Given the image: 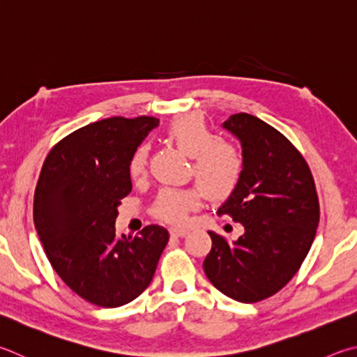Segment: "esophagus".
Wrapping results in <instances>:
<instances>
[{
  "mask_svg": "<svg viewBox=\"0 0 357 357\" xmlns=\"http://www.w3.org/2000/svg\"><path fill=\"white\" fill-rule=\"evenodd\" d=\"M170 234L173 237H184V236L189 234V231H187V229H179V228H172L170 229Z\"/></svg>",
  "mask_w": 357,
  "mask_h": 357,
  "instance_id": "1",
  "label": "esophagus"
}]
</instances>
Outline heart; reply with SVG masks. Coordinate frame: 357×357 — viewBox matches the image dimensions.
Segmentation results:
<instances>
[{"instance_id": "heart-1", "label": "heart", "mask_w": 357, "mask_h": 357, "mask_svg": "<svg viewBox=\"0 0 357 357\" xmlns=\"http://www.w3.org/2000/svg\"><path fill=\"white\" fill-rule=\"evenodd\" d=\"M165 137L190 156V173L195 174L199 185L212 199L228 198L241 184L243 176L241 150L228 140L215 139V134L203 119L197 115L174 119L165 128ZM146 158L145 145L135 148L128 164L132 179H139L145 173ZM202 190L198 185L160 189L154 198L151 212L167 223L184 225L190 212L203 203Z\"/></svg>"}]
</instances>
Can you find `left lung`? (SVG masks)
Segmentation results:
<instances>
[{
	"instance_id": "1",
	"label": "left lung",
	"mask_w": 357,
	"mask_h": 357,
	"mask_svg": "<svg viewBox=\"0 0 357 357\" xmlns=\"http://www.w3.org/2000/svg\"><path fill=\"white\" fill-rule=\"evenodd\" d=\"M223 128L241 140L243 176L218 215L243 225L234 242L209 231L203 268L222 294L257 303L294 278L314 242L320 206L301 153L278 129L255 115L234 114Z\"/></svg>"
}]
</instances>
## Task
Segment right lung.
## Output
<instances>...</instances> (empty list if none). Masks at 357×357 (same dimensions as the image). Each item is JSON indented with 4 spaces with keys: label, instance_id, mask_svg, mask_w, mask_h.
<instances>
[{
    "label": "right lung",
    "instance_id": "obj_1",
    "mask_svg": "<svg viewBox=\"0 0 357 357\" xmlns=\"http://www.w3.org/2000/svg\"><path fill=\"white\" fill-rule=\"evenodd\" d=\"M159 125L154 116H112L76 129L53 146L34 193V225L67 286L101 307L135 300L153 280L168 231L145 226L116 236L120 199L132 189L128 164Z\"/></svg>",
    "mask_w": 357,
    "mask_h": 357
}]
</instances>
